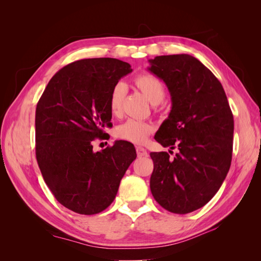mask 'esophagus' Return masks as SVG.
Segmentation results:
<instances>
[{
	"mask_svg": "<svg viewBox=\"0 0 261 261\" xmlns=\"http://www.w3.org/2000/svg\"><path fill=\"white\" fill-rule=\"evenodd\" d=\"M136 152H137V155L138 156H145L147 155V150L143 147H136Z\"/></svg>",
	"mask_w": 261,
	"mask_h": 261,
	"instance_id": "1",
	"label": "esophagus"
}]
</instances>
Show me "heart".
Wrapping results in <instances>:
<instances>
[{
    "mask_svg": "<svg viewBox=\"0 0 261 261\" xmlns=\"http://www.w3.org/2000/svg\"><path fill=\"white\" fill-rule=\"evenodd\" d=\"M134 83L151 105H159L163 101L165 97L164 85L155 76L147 73L140 74L135 78ZM125 92V86L122 83L116 84L110 92L109 109L113 115H118L121 113ZM152 129L153 127L149 123L137 120H128L118 126L115 133L120 139L140 145L144 144L148 139Z\"/></svg>",
    "mask_w": 261,
    "mask_h": 261,
    "instance_id": "b5f03b06",
    "label": "heart"
}]
</instances>
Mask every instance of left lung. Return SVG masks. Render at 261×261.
Listing matches in <instances>:
<instances>
[{"label": "left lung", "mask_w": 261, "mask_h": 261, "mask_svg": "<svg viewBox=\"0 0 261 261\" xmlns=\"http://www.w3.org/2000/svg\"><path fill=\"white\" fill-rule=\"evenodd\" d=\"M148 62V70L167 85L172 101L154 139L163 147L178 149L173 160L165 151L150 153V189L161 207L185 215L210 201L226 177L232 161L233 114L218 78L192 55H161Z\"/></svg>", "instance_id": "obj_1"}]
</instances>
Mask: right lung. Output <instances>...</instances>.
<instances>
[{
  "label": "right lung",
  "instance_id": "add662e5",
  "mask_svg": "<svg viewBox=\"0 0 261 261\" xmlns=\"http://www.w3.org/2000/svg\"><path fill=\"white\" fill-rule=\"evenodd\" d=\"M132 70L128 63L111 58L73 62L51 78L37 105L39 168L57 200L80 215H96L113 202L137 156L125 140L92 150V140L111 124L110 92Z\"/></svg>",
  "mask_w": 261,
  "mask_h": 261
}]
</instances>
